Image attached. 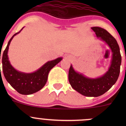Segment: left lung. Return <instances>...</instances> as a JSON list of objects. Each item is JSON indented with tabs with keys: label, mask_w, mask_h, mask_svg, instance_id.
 <instances>
[{
	"label": "left lung",
	"mask_w": 126,
	"mask_h": 126,
	"mask_svg": "<svg viewBox=\"0 0 126 126\" xmlns=\"http://www.w3.org/2000/svg\"><path fill=\"white\" fill-rule=\"evenodd\" d=\"M91 29L97 37L105 41L111 49L112 59L110 68L102 77L91 79L76 72L71 65L68 79L72 88L81 94L88 97H97L109 91L117 81L120 72L121 55L117 41L106 30L99 27H93Z\"/></svg>",
	"instance_id": "left-lung-1"
}]
</instances>
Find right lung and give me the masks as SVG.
<instances>
[{"mask_svg":"<svg viewBox=\"0 0 126 126\" xmlns=\"http://www.w3.org/2000/svg\"><path fill=\"white\" fill-rule=\"evenodd\" d=\"M22 29L11 37L8 41L7 47L3 51L2 60V71L6 80L11 87L19 93L28 95L35 93L44 87L47 80L49 71L62 60V58L60 57L54 60L47 62L39 69L32 73H24L15 69L10 64L8 60L9 46L14 36L18 34Z\"/></svg>","mask_w":126,"mask_h":126,"instance_id":"obj_1","label":"right lung"}]
</instances>
